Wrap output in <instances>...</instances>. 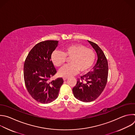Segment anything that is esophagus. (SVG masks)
Returning a JSON list of instances; mask_svg holds the SVG:
<instances>
[{"label":"esophagus","mask_w":135,"mask_h":135,"mask_svg":"<svg viewBox=\"0 0 135 135\" xmlns=\"http://www.w3.org/2000/svg\"><path fill=\"white\" fill-rule=\"evenodd\" d=\"M68 78V77H63V79H64V80H66Z\"/></svg>","instance_id":"1"}]
</instances>
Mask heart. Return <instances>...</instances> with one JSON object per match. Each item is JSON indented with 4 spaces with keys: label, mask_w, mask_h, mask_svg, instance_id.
Returning a JSON list of instances; mask_svg holds the SVG:
<instances>
[{
    "label": "heart",
    "mask_w": 135,
    "mask_h": 135,
    "mask_svg": "<svg viewBox=\"0 0 135 135\" xmlns=\"http://www.w3.org/2000/svg\"><path fill=\"white\" fill-rule=\"evenodd\" d=\"M66 57L70 58V64L64 66L59 70L58 74L60 77H68L77 74L79 71L80 73H85L91 69L95 60L94 51L80 43L66 47L64 52L54 51L51 59L55 66L60 67L66 62Z\"/></svg>",
    "instance_id": "1"
}]
</instances>
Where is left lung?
Returning <instances> with one entry per match:
<instances>
[{
	"label": "left lung",
	"instance_id": "8db88e82",
	"mask_svg": "<svg viewBox=\"0 0 135 135\" xmlns=\"http://www.w3.org/2000/svg\"><path fill=\"white\" fill-rule=\"evenodd\" d=\"M88 42L95 50L98 60L93 70L78 79L73 88L75 98L84 102L93 101L101 95L106 86L108 76V63L104 52L96 43Z\"/></svg>",
	"mask_w": 135,
	"mask_h": 135
}]
</instances>
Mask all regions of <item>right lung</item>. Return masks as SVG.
Here are the masks:
<instances>
[{"instance_id": "obj_1", "label": "right lung", "mask_w": 135, "mask_h": 135, "mask_svg": "<svg viewBox=\"0 0 135 135\" xmlns=\"http://www.w3.org/2000/svg\"><path fill=\"white\" fill-rule=\"evenodd\" d=\"M58 41L47 40L36 44L28 53L24 65V78L27 90L36 101L47 104L59 95L64 83L62 78L50 81L57 70L51 56L57 47Z\"/></svg>"}]
</instances>
